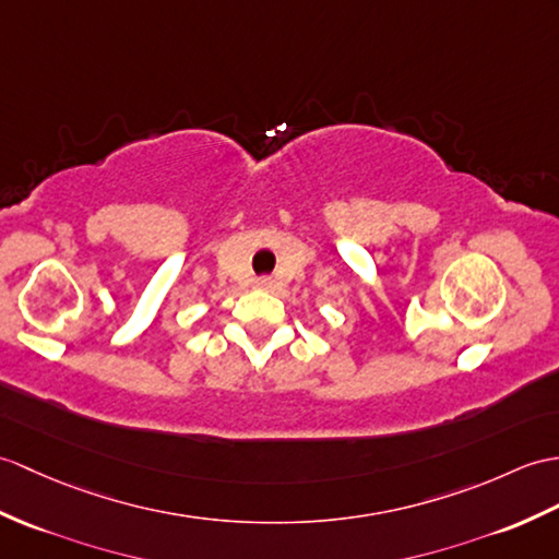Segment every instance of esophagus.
<instances>
[{"label": "esophagus", "mask_w": 559, "mask_h": 559, "mask_svg": "<svg viewBox=\"0 0 559 559\" xmlns=\"http://www.w3.org/2000/svg\"><path fill=\"white\" fill-rule=\"evenodd\" d=\"M254 285H257V288H259V290H269V288H271V285H274V281H271V278H266V276H262V278H257V281H254Z\"/></svg>", "instance_id": "34e87169"}]
</instances>
